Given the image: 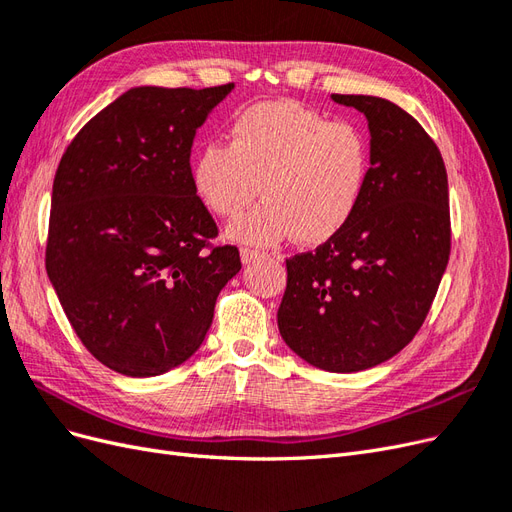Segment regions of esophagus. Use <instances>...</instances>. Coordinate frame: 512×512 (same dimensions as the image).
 Returning a JSON list of instances; mask_svg holds the SVG:
<instances>
[{
    "mask_svg": "<svg viewBox=\"0 0 512 512\" xmlns=\"http://www.w3.org/2000/svg\"><path fill=\"white\" fill-rule=\"evenodd\" d=\"M262 256V252H258V250H252V247H241V260H243V265H250V262H256V260H260Z\"/></svg>",
    "mask_w": 512,
    "mask_h": 512,
    "instance_id": "obj_1",
    "label": "esophagus"
}]
</instances>
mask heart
Masks as SVG:
<instances>
[{"mask_svg":"<svg viewBox=\"0 0 512 512\" xmlns=\"http://www.w3.org/2000/svg\"><path fill=\"white\" fill-rule=\"evenodd\" d=\"M369 173L361 126L327 121L294 100L245 106L230 123L228 143L200 147L190 170L200 203L218 218H237L258 192L265 198L228 230L250 245L333 239L359 211Z\"/></svg>","mask_w":512,"mask_h":512,"instance_id":"1","label":"heart"}]
</instances>
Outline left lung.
Masks as SVG:
<instances>
[{
	"label": "left lung",
	"instance_id": "left-lung-1",
	"mask_svg": "<svg viewBox=\"0 0 512 512\" xmlns=\"http://www.w3.org/2000/svg\"><path fill=\"white\" fill-rule=\"evenodd\" d=\"M331 98L367 119V190L339 235L286 260L277 327L309 365L352 374L421 329L451 254V213L444 160L421 123L384 98Z\"/></svg>",
	"mask_w": 512,
	"mask_h": 512
}]
</instances>
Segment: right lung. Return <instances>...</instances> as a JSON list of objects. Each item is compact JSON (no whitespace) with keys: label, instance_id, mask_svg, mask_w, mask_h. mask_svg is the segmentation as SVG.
<instances>
[{"label":"right lung","instance_id":"1","mask_svg":"<svg viewBox=\"0 0 512 512\" xmlns=\"http://www.w3.org/2000/svg\"><path fill=\"white\" fill-rule=\"evenodd\" d=\"M134 87L89 119L53 181L46 273L83 346L132 378L188 361L241 269L213 247L190 175L196 130L230 91Z\"/></svg>","mask_w":512,"mask_h":512}]
</instances>
